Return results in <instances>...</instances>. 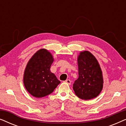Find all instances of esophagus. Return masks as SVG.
<instances>
[{
	"mask_svg": "<svg viewBox=\"0 0 126 126\" xmlns=\"http://www.w3.org/2000/svg\"><path fill=\"white\" fill-rule=\"evenodd\" d=\"M65 82H66V83L69 84V85L71 84V81H70V80H66V81H65Z\"/></svg>",
	"mask_w": 126,
	"mask_h": 126,
	"instance_id": "esophagus-1",
	"label": "esophagus"
}]
</instances>
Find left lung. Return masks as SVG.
Here are the masks:
<instances>
[{"instance_id":"8db88e82","label":"left lung","mask_w":126,"mask_h":126,"mask_svg":"<svg viewBox=\"0 0 126 126\" xmlns=\"http://www.w3.org/2000/svg\"><path fill=\"white\" fill-rule=\"evenodd\" d=\"M79 78L73 88L75 94L82 100H90L99 95L102 90V72L96 58L88 51L80 53L78 59Z\"/></svg>"}]
</instances>
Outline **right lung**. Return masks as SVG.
Instances as JSON below:
<instances>
[{"label":"right lung","instance_id":"right-lung-1","mask_svg":"<svg viewBox=\"0 0 126 126\" xmlns=\"http://www.w3.org/2000/svg\"><path fill=\"white\" fill-rule=\"evenodd\" d=\"M53 57L46 49H40L31 58L24 73L23 82L27 91L35 97L51 94L60 83L50 68Z\"/></svg>","mask_w":126,"mask_h":126}]
</instances>
